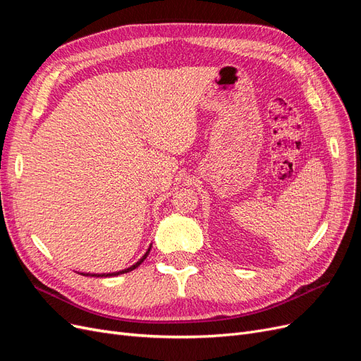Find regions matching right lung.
Instances as JSON below:
<instances>
[{
	"mask_svg": "<svg viewBox=\"0 0 361 361\" xmlns=\"http://www.w3.org/2000/svg\"><path fill=\"white\" fill-rule=\"evenodd\" d=\"M149 251L150 250H147V253L141 257L135 265H133V267H129L128 269H123V271H118V272H111V274H92V277H111V276H118V274H125V272H129V271H133V269H135L137 267H140L141 265V262H143L146 257H147V255H149ZM84 276V274H82ZM85 276H90V274H85Z\"/></svg>",
	"mask_w": 361,
	"mask_h": 361,
	"instance_id": "right-lung-1",
	"label": "right lung"
}]
</instances>
